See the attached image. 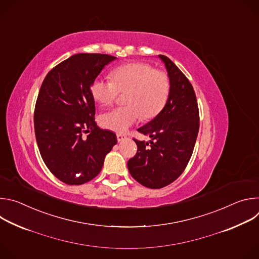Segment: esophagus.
I'll list each match as a JSON object with an SVG mask.
<instances>
[{"instance_id": "obj_1", "label": "esophagus", "mask_w": 259, "mask_h": 259, "mask_svg": "<svg viewBox=\"0 0 259 259\" xmlns=\"http://www.w3.org/2000/svg\"><path fill=\"white\" fill-rule=\"evenodd\" d=\"M127 138V135L126 134H123V133H118L117 134V139H118V141L120 142V141H123L124 139H126Z\"/></svg>"}]
</instances>
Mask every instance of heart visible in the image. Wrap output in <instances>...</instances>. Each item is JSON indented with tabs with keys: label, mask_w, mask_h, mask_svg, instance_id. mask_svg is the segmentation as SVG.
<instances>
[{
	"label": "heart",
	"mask_w": 259,
	"mask_h": 259,
	"mask_svg": "<svg viewBox=\"0 0 259 259\" xmlns=\"http://www.w3.org/2000/svg\"><path fill=\"white\" fill-rule=\"evenodd\" d=\"M112 77L113 81L96 79L91 85L92 96L101 105L113 104L120 93L127 92V105L100 117L104 128L123 133L140 117L151 120L164 108L170 91L169 77L165 71L155 69L151 64L133 62L116 68Z\"/></svg>",
	"instance_id": "heart-1"
}]
</instances>
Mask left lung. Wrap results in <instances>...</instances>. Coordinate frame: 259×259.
<instances>
[{
	"instance_id": "8db88e82",
	"label": "left lung",
	"mask_w": 259,
	"mask_h": 259,
	"mask_svg": "<svg viewBox=\"0 0 259 259\" xmlns=\"http://www.w3.org/2000/svg\"><path fill=\"white\" fill-rule=\"evenodd\" d=\"M159 57L170 81L168 99L156 118L138 128L151 140L134 139L137 153L128 161L131 176L149 189H162L181 175L192 157L200 123L192 84L167 56Z\"/></svg>"
}]
</instances>
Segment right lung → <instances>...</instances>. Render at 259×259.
Wrapping results in <instances>:
<instances>
[{
	"instance_id": "obj_1",
	"label": "right lung",
	"mask_w": 259,
	"mask_h": 259,
	"mask_svg": "<svg viewBox=\"0 0 259 259\" xmlns=\"http://www.w3.org/2000/svg\"><path fill=\"white\" fill-rule=\"evenodd\" d=\"M116 58L97 53L72 55L47 73L39 91L33 116L36 143L50 172L69 186L96 177L117 143L114 132L97 126L91 93L93 81Z\"/></svg>"
}]
</instances>
